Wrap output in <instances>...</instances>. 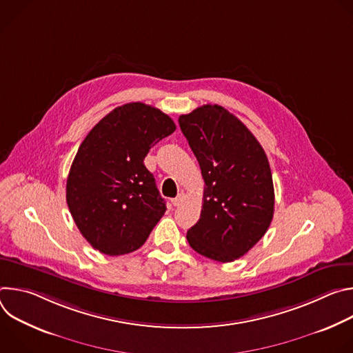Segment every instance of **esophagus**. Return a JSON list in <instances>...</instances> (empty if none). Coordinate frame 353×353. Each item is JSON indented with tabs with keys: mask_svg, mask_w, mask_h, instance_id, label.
I'll list each match as a JSON object with an SVG mask.
<instances>
[{
	"mask_svg": "<svg viewBox=\"0 0 353 353\" xmlns=\"http://www.w3.org/2000/svg\"><path fill=\"white\" fill-rule=\"evenodd\" d=\"M183 201H184V194H183V192H180L176 198H173V199H172V204H173L174 207H180V205L183 204Z\"/></svg>",
	"mask_w": 353,
	"mask_h": 353,
	"instance_id": "1",
	"label": "esophagus"
}]
</instances>
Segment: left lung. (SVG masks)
Returning a JSON list of instances; mask_svg holds the SVG:
<instances>
[{"mask_svg": "<svg viewBox=\"0 0 353 353\" xmlns=\"http://www.w3.org/2000/svg\"><path fill=\"white\" fill-rule=\"evenodd\" d=\"M205 181L203 210L188 229L192 250L230 263L253 248L274 216V183L263 146L232 113L204 105L179 117Z\"/></svg>", "mask_w": 353, "mask_h": 353, "instance_id": "obj_1", "label": "left lung"}]
</instances>
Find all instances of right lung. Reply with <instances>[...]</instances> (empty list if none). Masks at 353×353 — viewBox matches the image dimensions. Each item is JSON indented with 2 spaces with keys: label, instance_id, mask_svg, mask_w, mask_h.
<instances>
[{
  "label": "right lung",
  "instance_id": "1",
  "mask_svg": "<svg viewBox=\"0 0 353 353\" xmlns=\"http://www.w3.org/2000/svg\"><path fill=\"white\" fill-rule=\"evenodd\" d=\"M174 130L168 114L135 102L116 108L82 141L67 179V204L100 253H132L163 216L165 199L143 159Z\"/></svg>",
  "mask_w": 353,
  "mask_h": 353
}]
</instances>
